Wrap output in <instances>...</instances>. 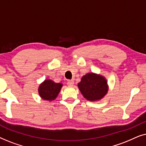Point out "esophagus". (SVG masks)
<instances>
[{
    "instance_id": "34e87169",
    "label": "esophagus",
    "mask_w": 146,
    "mask_h": 146,
    "mask_svg": "<svg viewBox=\"0 0 146 146\" xmlns=\"http://www.w3.org/2000/svg\"><path fill=\"white\" fill-rule=\"evenodd\" d=\"M74 80H70L68 81L67 84L70 87H72L74 86Z\"/></svg>"
}]
</instances>
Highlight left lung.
<instances>
[{"instance_id": "8db88e82", "label": "left lung", "mask_w": 146, "mask_h": 146, "mask_svg": "<svg viewBox=\"0 0 146 146\" xmlns=\"http://www.w3.org/2000/svg\"><path fill=\"white\" fill-rule=\"evenodd\" d=\"M78 87L82 94L89 101L95 102L102 99L108 92L106 78L98 74L90 72L83 76Z\"/></svg>"}]
</instances>
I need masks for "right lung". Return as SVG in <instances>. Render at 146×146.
<instances>
[{
    "instance_id": "right-lung-1",
    "label": "right lung",
    "mask_w": 146,
    "mask_h": 146,
    "mask_svg": "<svg viewBox=\"0 0 146 146\" xmlns=\"http://www.w3.org/2000/svg\"><path fill=\"white\" fill-rule=\"evenodd\" d=\"M62 86V83H56L50 79L45 80L39 85L38 94L40 97L44 100H54L58 96Z\"/></svg>"
}]
</instances>
